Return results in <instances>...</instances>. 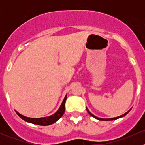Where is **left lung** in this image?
Here are the masks:
<instances>
[{
    "instance_id": "obj_1",
    "label": "left lung",
    "mask_w": 145,
    "mask_h": 145,
    "mask_svg": "<svg viewBox=\"0 0 145 145\" xmlns=\"http://www.w3.org/2000/svg\"><path fill=\"white\" fill-rule=\"evenodd\" d=\"M86 109H87V112H88L89 113V114L90 115V116H93V117H94L95 118H96V119H98V120H100V121H113V120H116V119H117V118H121V117H123V116H125V115L127 114L128 113V112H130V111H131V109H130V110H128V112H126V113H125L124 114H123V115H121V116H117V117H115V118H98V117H97V116H94V115L92 113H90V112H89V110L88 109H87V108H86Z\"/></svg>"
}]
</instances>
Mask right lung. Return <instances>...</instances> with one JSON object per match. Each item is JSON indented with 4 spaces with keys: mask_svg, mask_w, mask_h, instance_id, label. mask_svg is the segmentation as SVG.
<instances>
[{
    "mask_svg": "<svg viewBox=\"0 0 145 145\" xmlns=\"http://www.w3.org/2000/svg\"><path fill=\"white\" fill-rule=\"evenodd\" d=\"M66 100H67V95L64 97V99L62 102V105H61L60 107L59 108L57 111L55 112L54 114L51 115L50 116H47V117H43V118H29L24 116L23 115L20 114L19 112L15 111L17 114L20 116V118H22L24 121H27L28 123H31L36 124V125H49L51 124L54 123L56 122L64 114V111H65V102Z\"/></svg>",
    "mask_w": 145,
    "mask_h": 145,
    "instance_id": "add662e5",
    "label": "right lung"
}]
</instances>
